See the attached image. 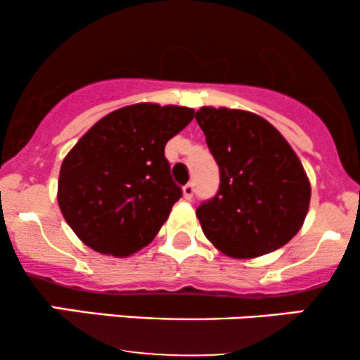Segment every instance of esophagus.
Returning <instances> with one entry per match:
<instances>
[{"instance_id": "1", "label": "esophagus", "mask_w": 360, "mask_h": 360, "mask_svg": "<svg viewBox=\"0 0 360 360\" xmlns=\"http://www.w3.org/2000/svg\"><path fill=\"white\" fill-rule=\"evenodd\" d=\"M193 193H194V186L189 183V184H186L184 188H183V196H184V200H191L193 198Z\"/></svg>"}]
</instances>
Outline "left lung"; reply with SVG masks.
Returning a JSON list of instances; mask_svg holds the SVG:
<instances>
[{"label": "left lung", "mask_w": 360, "mask_h": 360, "mask_svg": "<svg viewBox=\"0 0 360 360\" xmlns=\"http://www.w3.org/2000/svg\"><path fill=\"white\" fill-rule=\"evenodd\" d=\"M196 122L220 167V189L196 210L218 250L255 259L281 249L303 226L311 186L300 157L266 118L201 106Z\"/></svg>", "instance_id": "obj_1"}]
</instances>
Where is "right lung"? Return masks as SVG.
Returning <instances> with one entry per match:
<instances>
[{
    "label": "right lung",
    "mask_w": 360,
    "mask_h": 360,
    "mask_svg": "<svg viewBox=\"0 0 360 360\" xmlns=\"http://www.w3.org/2000/svg\"><path fill=\"white\" fill-rule=\"evenodd\" d=\"M194 118L186 106L137 103L103 117L64 157L57 203L89 249L128 257L166 223L181 188L164 147Z\"/></svg>",
    "instance_id": "right-lung-1"
}]
</instances>
